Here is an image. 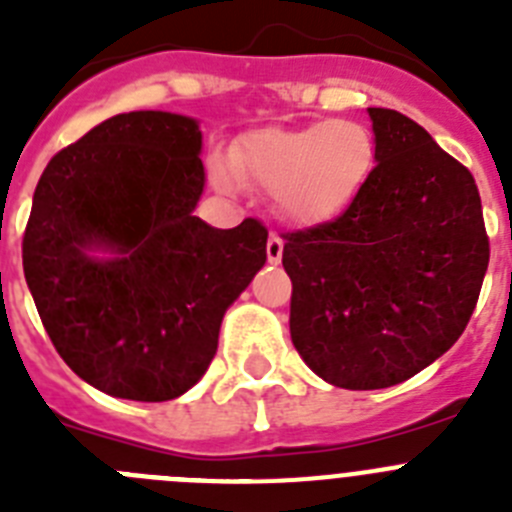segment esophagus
<instances>
[{
  "label": "esophagus",
  "mask_w": 512,
  "mask_h": 512,
  "mask_svg": "<svg viewBox=\"0 0 512 512\" xmlns=\"http://www.w3.org/2000/svg\"><path fill=\"white\" fill-rule=\"evenodd\" d=\"M282 251H284L282 235L271 233L269 235V243H266V256H269L271 264H279V261H282Z\"/></svg>",
  "instance_id": "1"
}]
</instances>
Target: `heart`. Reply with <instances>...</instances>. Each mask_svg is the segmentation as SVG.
Here are the masks:
<instances>
[{"mask_svg":"<svg viewBox=\"0 0 512 512\" xmlns=\"http://www.w3.org/2000/svg\"><path fill=\"white\" fill-rule=\"evenodd\" d=\"M377 169V138L364 122L325 120L300 130L264 128L235 146L233 164L217 161V182L238 174L274 192L279 210L300 225L341 217L366 192Z\"/></svg>","mask_w":512,"mask_h":512,"instance_id":"heart-1","label":"heart"}]
</instances>
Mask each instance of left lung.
<instances>
[{
  "label": "left lung",
  "instance_id": "left-lung-1",
  "mask_svg": "<svg viewBox=\"0 0 512 512\" xmlns=\"http://www.w3.org/2000/svg\"><path fill=\"white\" fill-rule=\"evenodd\" d=\"M372 182L348 212L284 233L292 343L343 390L392 387L467 328L490 264L477 184L402 112L369 107Z\"/></svg>",
  "mask_w": 512,
  "mask_h": 512
}]
</instances>
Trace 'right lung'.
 I'll return each mask as SVG.
<instances>
[{"instance_id":"obj_1","label":"right lung","mask_w":512,"mask_h":512,"mask_svg":"<svg viewBox=\"0 0 512 512\" xmlns=\"http://www.w3.org/2000/svg\"><path fill=\"white\" fill-rule=\"evenodd\" d=\"M200 148L192 117L125 112L58 151L35 187L27 287L61 359L112 397L164 402L200 382L225 310L266 261L261 220L217 230L192 212Z\"/></svg>"}]
</instances>
